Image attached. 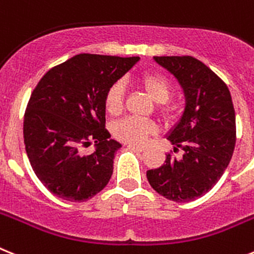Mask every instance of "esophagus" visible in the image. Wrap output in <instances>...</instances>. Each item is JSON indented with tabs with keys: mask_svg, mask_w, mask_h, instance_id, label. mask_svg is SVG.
<instances>
[{
	"mask_svg": "<svg viewBox=\"0 0 254 254\" xmlns=\"http://www.w3.org/2000/svg\"><path fill=\"white\" fill-rule=\"evenodd\" d=\"M128 148L131 149H135V150L137 151H144L145 150V146H142V145H136V144H126Z\"/></svg>",
	"mask_w": 254,
	"mask_h": 254,
	"instance_id": "1",
	"label": "esophagus"
}]
</instances>
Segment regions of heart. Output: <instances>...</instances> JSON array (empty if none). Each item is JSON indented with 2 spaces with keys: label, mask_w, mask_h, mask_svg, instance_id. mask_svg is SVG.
Listing matches in <instances>:
<instances>
[{
  "label": "heart",
  "mask_w": 254,
  "mask_h": 254,
  "mask_svg": "<svg viewBox=\"0 0 254 254\" xmlns=\"http://www.w3.org/2000/svg\"><path fill=\"white\" fill-rule=\"evenodd\" d=\"M141 84L149 96L155 103L164 104L170 100L172 95V86L166 77L159 74H145L141 78ZM106 112L112 116H118L122 112L125 104V84L117 81L110 86L104 97ZM157 132V126L151 121L137 118V117H126L113 126V135L118 140L128 144H142L148 136Z\"/></svg>",
  "instance_id": "obj_1"
}]
</instances>
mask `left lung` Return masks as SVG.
<instances>
[{
  "mask_svg": "<svg viewBox=\"0 0 254 254\" xmlns=\"http://www.w3.org/2000/svg\"><path fill=\"white\" fill-rule=\"evenodd\" d=\"M179 79L186 96L184 116L168 140L176 158L149 170L146 177L158 194L184 203L204 195L217 184L230 163L236 142L235 110L230 91L214 71L192 56H154Z\"/></svg>",
  "mask_w": 254,
  "mask_h": 254,
  "instance_id": "obj_1",
  "label": "left lung"
}]
</instances>
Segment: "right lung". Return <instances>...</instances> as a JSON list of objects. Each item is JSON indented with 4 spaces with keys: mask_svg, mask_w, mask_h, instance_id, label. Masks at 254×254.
I'll return each mask as SVG.
<instances>
[{
    "mask_svg": "<svg viewBox=\"0 0 254 254\" xmlns=\"http://www.w3.org/2000/svg\"><path fill=\"white\" fill-rule=\"evenodd\" d=\"M138 59L79 54L40 79L24 114V145L36 176L54 195L84 201L108 185L122 145L105 128L104 97ZM92 142L97 150L86 156L83 148Z\"/></svg>",
    "mask_w": 254,
    "mask_h": 254,
    "instance_id": "obj_1",
    "label": "right lung"
}]
</instances>
